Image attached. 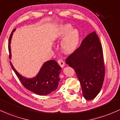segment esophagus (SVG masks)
<instances>
[{
	"label": "esophagus",
	"mask_w": 120,
	"mask_h": 120,
	"mask_svg": "<svg viewBox=\"0 0 120 120\" xmlns=\"http://www.w3.org/2000/svg\"><path fill=\"white\" fill-rule=\"evenodd\" d=\"M57 63H58V64H59V65L61 67V68H63V67H64V65H65V64H64V61H63V60H61V59H59V60H58Z\"/></svg>",
	"instance_id": "obj_1"
}]
</instances>
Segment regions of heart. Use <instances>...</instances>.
<instances>
[{"label":"heart","instance_id":"1","mask_svg":"<svg viewBox=\"0 0 120 120\" xmlns=\"http://www.w3.org/2000/svg\"><path fill=\"white\" fill-rule=\"evenodd\" d=\"M53 38L55 40H61V48L65 53H71L78 47L81 39L80 33L77 29H73L70 24H65L57 28L55 31Z\"/></svg>","mask_w":120,"mask_h":120}]
</instances>
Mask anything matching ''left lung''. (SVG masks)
<instances>
[{"instance_id":"1","label":"left lung","mask_w":120,"mask_h":120,"mask_svg":"<svg viewBox=\"0 0 120 120\" xmlns=\"http://www.w3.org/2000/svg\"><path fill=\"white\" fill-rule=\"evenodd\" d=\"M65 62L76 72L84 98L94 99L100 92L105 76L102 45L95 31L84 38Z\"/></svg>"}]
</instances>
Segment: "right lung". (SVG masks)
Returning a JSON list of instances; mask_svg holds the SVG:
<instances>
[{"mask_svg":"<svg viewBox=\"0 0 120 120\" xmlns=\"http://www.w3.org/2000/svg\"><path fill=\"white\" fill-rule=\"evenodd\" d=\"M15 30V29L13 30L9 38L8 51L10 59L11 57L10 44L13 32ZM10 64L20 81L26 89L38 95L44 96L49 94L57 88L60 80L59 76L61 71V68L54 60H49L44 63L36 76L31 79L22 76L15 70L11 61Z\"/></svg>","mask_w":120,"mask_h":120,"instance_id":"right-lung-1","label":"right lung"}]
</instances>
